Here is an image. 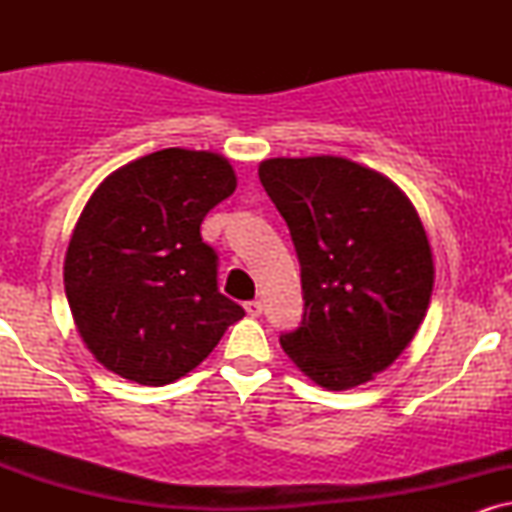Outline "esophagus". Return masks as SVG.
<instances>
[{
    "label": "esophagus",
    "instance_id": "esophagus-1",
    "mask_svg": "<svg viewBox=\"0 0 512 512\" xmlns=\"http://www.w3.org/2000/svg\"><path fill=\"white\" fill-rule=\"evenodd\" d=\"M245 313H248L250 317H260L262 303L260 301H248V303H245Z\"/></svg>",
    "mask_w": 512,
    "mask_h": 512
}]
</instances>
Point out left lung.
I'll use <instances>...</instances> for the list:
<instances>
[{
    "label": "left lung",
    "instance_id": "left-lung-1",
    "mask_svg": "<svg viewBox=\"0 0 512 512\" xmlns=\"http://www.w3.org/2000/svg\"><path fill=\"white\" fill-rule=\"evenodd\" d=\"M260 182L301 262L303 322L281 346L327 390L368 383L407 349L431 301L436 272L414 204L342 156L269 158Z\"/></svg>",
    "mask_w": 512,
    "mask_h": 512
}]
</instances>
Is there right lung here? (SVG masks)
Segmentation results:
<instances>
[{"instance_id":"right-lung-1","label":"right lung","mask_w":512,"mask_h":512,"mask_svg":"<svg viewBox=\"0 0 512 512\" xmlns=\"http://www.w3.org/2000/svg\"><path fill=\"white\" fill-rule=\"evenodd\" d=\"M233 190L226 158L178 146L96 187L69 240L64 291L98 363L139 385L175 383L245 315L219 293V257L199 233Z\"/></svg>"}]
</instances>
